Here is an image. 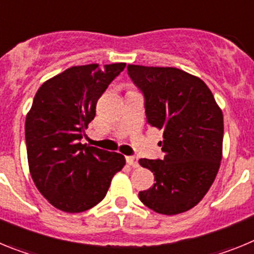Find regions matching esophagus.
<instances>
[{
    "label": "esophagus",
    "instance_id": "esophagus-1",
    "mask_svg": "<svg viewBox=\"0 0 254 254\" xmlns=\"http://www.w3.org/2000/svg\"><path fill=\"white\" fill-rule=\"evenodd\" d=\"M126 160H127V164H128V165H131L132 168H138L137 158H134V156H127V158H126Z\"/></svg>",
    "mask_w": 254,
    "mask_h": 254
}]
</instances>
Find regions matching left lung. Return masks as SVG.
I'll return each instance as SVG.
<instances>
[{
  "label": "left lung",
  "mask_w": 254,
  "mask_h": 254,
  "mask_svg": "<svg viewBox=\"0 0 254 254\" xmlns=\"http://www.w3.org/2000/svg\"><path fill=\"white\" fill-rule=\"evenodd\" d=\"M145 95L147 125L163 131L164 160L140 159L155 183L138 193L141 202L161 215L190 210L214 183L223 158L224 117L207 85L176 67L128 64Z\"/></svg>",
  "instance_id": "1"
}]
</instances>
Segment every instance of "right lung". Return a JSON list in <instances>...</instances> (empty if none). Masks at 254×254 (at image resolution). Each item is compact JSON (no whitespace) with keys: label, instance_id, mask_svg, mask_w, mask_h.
<instances>
[{"label":"right lung","instance_id":"add662e5","mask_svg":"<svg viewBox=\"0 0 254 254\" xmlns=\"http://www.w3.org/2000/svg\"><path fill=\"white\" fill-rule=\"evenodd\" d=\"M125 67L123 62L69 67L43 82L26 114L30 176L44 198L64 212L98 205L126 165L122 154L80 142L98 99Z\"/></svg>","mask_w":254,"mask_h":254}]
</instances>
